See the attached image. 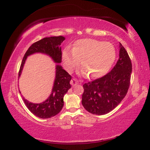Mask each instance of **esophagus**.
Instances as JSON below:
<instances>
[{
    "instance_id": "34e87169",
    "label": "esophagus",
    "mask_w": 150,
    "mask_h": 150,
    "mask_svg": "<svg viewBox=\"0 0 150 150\" xmlns=\"http://www.w3.org/2000/svg\"><path fill=\"white\" fill-rule=\"evenodd\" d=\"M78 83V80L76 78H73L71 80V84L73 86H75V85H77Z\"/></svg>"
}]
</instances>
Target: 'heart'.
<instances>
[{
  "label": "heart",
  "instance_id": "1",
  "mask_svg": "<svg viewBox=\"0 0 150 150\" xmlns=\"http://www.w3.org/2000/svg\"><path fill=\"white\" fill-rule=\"evenodd\" d=\"M116 59V49L112 44L94 39L79 40L73 49L67 47L62 51V61L67 71H71L79 64L82 71L90 77H101L109 71Z\"/></svg>",
  "mask_w": 150,
  "mask_h": 150
}]
</instances>
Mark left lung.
Returning <instances> with one entry per match:
<instances>
[{
    "label": "left lung",
    "instance_id": "8db88e82",
    "mask_svg": "<svg viewBox=\"0 0 150 150\" xmlns=\"http://www.w3.org/2000/svg\"><path fill=\"white\" fill-rule=\"evenodd\" d=\"M132 63L126 50L119 43V58L110 72L83 85L81 103L88 112L103 115L121 102L128 91Z\"/></svg>",
    "mask_w": 150,
    "mask_h": 150
}]
</instances>
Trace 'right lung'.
Wrapping results in <instances>:
<instances>
[{
	"mask_svg": "<svg viewBox=\"0 0 150 150\" xmlns=\"http://www.w3.org/2000/svg\"><path fill=\"white\" fill-rule=\"evenodd\" d=\"M64 40L65 38L63 36L45 38L33 43L28 49L22 61L18 74L19 77H21L27 57L34 53L47 55L56 63L55 80L49 97L45 101L40 103H31L23 97V101L28 109L39 118L49 119L57 115L63 108L64 96L71 88L70 84L71 76L59 64L62 62L60 45Z\"/></svg>",
	"mask_w": 150,
	"mask_h": 150,
	"instance_id": "add662e5",
	"label": "right lung"
}]
</instances>
